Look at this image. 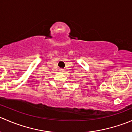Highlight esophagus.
<instances>
[{
  "mask_svg": "<svg viewBox=\"0 0 132 132\" xmlns=\"http://www.w3.org/2000/svg\"><path fill=\"white\" fill-rule=\"evenodd\" d=\"M59 71L60 72H64V69H60Z\"/></svg>",
  "mask_w": 132,
  "mask_h": 132,
  "instance_id": "obj_1",
  "label": "esophagus"
}]
</instances>
